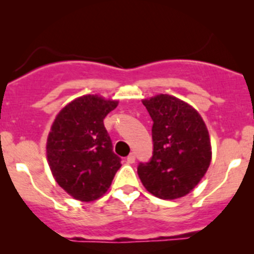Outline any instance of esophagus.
<instances>
[{"label": "esophagus", "instance_id": "34e87169", "mask_svg": "<svg viewBox=\"0 0 254 254\" xmlns=\"http://www.w3.org/2000/svg\"><path fill=\"white\" fill-rule=\"evenodd\" d=\"M135 154H133V153H131V154H129V155H127V163H129V164H133V163H135Z\"/></svg>", "mask_w": 254, "mask_h": 254}]
</instances>
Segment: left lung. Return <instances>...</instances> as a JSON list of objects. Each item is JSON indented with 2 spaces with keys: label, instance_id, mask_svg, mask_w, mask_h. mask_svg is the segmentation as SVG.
Segmentation results:
<instances>
[{
  "label": "left lung",
  "instance_id": "left-lung-1",
  "mask_svg": "<svg viewBox=\"0 0 254 254\" xmlns=\"http://www.w3.org/2000/svg\"><path fill=\"white\" fill-rule=\"evenodd\" d=\"M142 104L153 119L154 148L152 160L138 165V177L154 196H185L205 176L212 159L207 127L193 106L176 96L159 94Z\"/></svg>",
  "mask_w": 254,
  "mask_h": 254
}]
</instances>
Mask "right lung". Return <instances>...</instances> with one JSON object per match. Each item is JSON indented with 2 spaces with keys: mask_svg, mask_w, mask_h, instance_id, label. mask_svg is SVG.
<instances>
[{
  "mask_svg": "<svg viewBox=\"0 0 254 254\" xmlns=\"http://www.w3.org/2000/svg\"><path fill=\"white\" fill-rule=\"evenodd\" d=\"M118 100L83 95L57 114L47 138V160L53 177L73 199L90 202L111 187L122 166L112 150L104 119Z\"/></svg>",
  "mask_w": 254,
  "mask_h": 254,
  "instance_id": "right-lung-1",
  "label": "right lung"
}]
</instances>
